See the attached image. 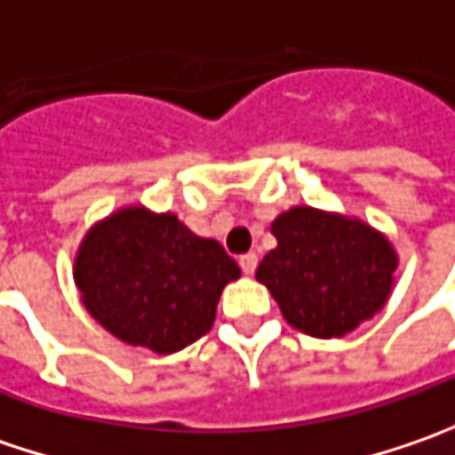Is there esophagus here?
Instances as JSON below:
<instances>
[{
	"label": "esophagus",
	"instance_id": "1",
	"mask_svg": "<svg viewBox=\"0 0 455 455\" xmlns=\"http://www.w3.org/2000/svg\"><path fill=\"white\" fill-rule=\"evenodd\" d=\"M240 268H243V273H245V275L255 273V268H258V255L255 253L240 255Z\"/></svg>",
	"mask_w": 455,
	"mask_h": 455
}]
</instances>
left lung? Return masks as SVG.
Wrapping results in <instances>:
<instances>
[{
    "label": "left lung",
    "mask_w": 455,
    "mask_h": 455,
    "mask_svg": "<svg viewBox=\"0 0 455 455\" xmlns=\"http://www.w3.org/2000/svg\"><path fill=\"white\" fill-rule=\"evenodd\" d=\"M278 245L255 278L299 331L331 339L357 329L385 306L397 255L370 225L314 207H293L273 220Z\"/></svg>",
    "instance_id": "obj_1"
}]
</instances>
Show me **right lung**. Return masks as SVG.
<instances>
[{
  "label": "right lung",
  "mask_w": 455,
  "mask_h": 455,
  "mask_svg": "<svg viewBox=\"0 0 455 455\" xmlns=\"http://www.w3.org/2000/svg\"><path fill=\"white\" fill-rule=\"evenodd\" d=\"M235 278L240 268L218 240L144 207L98 222L76 258V286L88 314L121 341L156 355L204 337L220 293Z\"/></svg>",
  "instance_id": "1"
}]
</instances>
